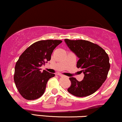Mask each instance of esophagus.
<instances>
[{
    "label": "esophagus",
    "mask_w": 122,
    "mask_h": 122,
    "mask_svg": "<svg viewBox=\"0 0 122 122\" xmlns=\"http://www.w3.org/2000/svg\"><path fill=\"white\" fill-rule=\"evenodd\" d=\"M59 76L60 77H65L64 76V75H61V74H59Z\"/></svg>",
    "instance_id": "esophagus-1"
}]
</instances>
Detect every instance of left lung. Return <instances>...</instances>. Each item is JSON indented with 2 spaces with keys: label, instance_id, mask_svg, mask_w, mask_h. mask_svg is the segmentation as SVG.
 Wrapping results in <instances>:
<instances>
[{
  "label": "left lung",
  "instance_id": "left-lung-1",
  "mask_svg": "<svg viewBox=\"0 0 122 122\" xmlns=\"http://www.w3.org/2000/svg\"><path fill=\"white\" fill-rule=\"evenodd\" d=\"M69 49L79 58L77 67L84 75L81 81L70 77L68 92L77 97H85L95 93L106 81L110 68L109 57L105 50L97 45L85 40L65 39Z\"/></svg>",
  "mask_w": 122,
  "mask_h": 122
}]
</instances>
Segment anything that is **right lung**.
<instances>
[{"label":"right lung","mask_w":122,"mask_h":122,"mask_svg":"<svg viewBox=\"0 0 122 122\" xmlns=\"http://www.w3.org/2000/svg\"><path fill=\"white\" fill-rule=\"evenodd\" d=\"M62 42L61 40H42L36 42L25 50L15 66L14 79L18 91L23 97L31 100L42 96L47 81L53 73L40 67L49 61L53 50Z\"/></svg>","instance_id":"add662e5"}]
</instances>
